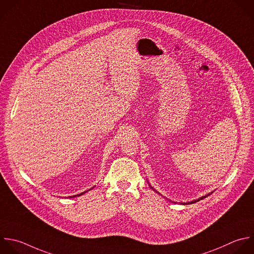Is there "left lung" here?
I'll return each mask as SVG.
<instances>
[{
  "label": "left lung",
  "instance_id": "1",
  "mask_svg": "<svg viewBox=\"0 0 254 254\" xmlns=\"http://www.w3.org/2000/svg\"><path fill=\"white\" fill-rule=\"evenodd\" d=\"M149 187H150V186H149ZM150 188H151V189H152V187H150ZM152 190H153V189H152ZM154 190V191H156V190ZM156 193H158V194H159V192H157V191H156ZM209 194H210V193H208V194H207V195H204V196H201V197H200V198H198V199H195V200H192V201H190V202H186V203H183V204H189V203H194V202H196V201H199V200H200V199H203V198H205V197H206V196H208V195H209Z\"/></svg>",
  "mask_w": 254,
  "mask_h": 254
}]
</instances>
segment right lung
I'll use <instances>...</instances> for the list:
<instances>
[{"instance_id": "1", "label": "right lung", "mask_w": 254, "mask_h": 254, "mask_svg": "<svg viewBox=\"0 0 254 254\" xmlns=\"http://www.w3.org/2000/svg\"><path fill=\"white\" fill-rule=\"evenodd\" d=\"M94 189V188H93ZM92 190V189H91ZM87 191H89V190H87ZM87 191H84V192H87ZM84 192H81V193H79V194H76V195H73V196H69V197H75V196H79V195H81V194H83Z\"/></svg>"}]
</instances>
